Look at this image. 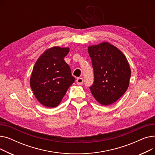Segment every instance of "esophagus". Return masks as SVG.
Wrapping results in <instances>:
<instances>
[{
	"mask_svg": "<svg viewBox=\"0 0 155 155\" xmlns=\"http://www.w3.org/2000/svg\"><path fill=\"white\" fill-rule=\"evenodd\" d=\"M76 81H77V84L78 85H82L83 84L84 80L82 78H78Z\"/></svg>",
	"mask_w": 155,
	"mask_h": 155,
	"instance_id": "1",
	"label": "esophagus"
}]
</instances>
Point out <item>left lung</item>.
Wrapping results in <instances>:
<instances>
[{
	"instance_id": "obj_1",
	"label": "left lung",
	"mask_w": 155,
	"mask_h": 155,
	"mask_svg": "<svg viewBox=\"0 0 155 155\" xmlns=\"http://www.w3.org/2000/svg\"><path fill=\"white\" fill-rule=\"evenodd\" d=\"M88 52L94 69L92 94L103 105L114 103L129 87L131 72L126 56L106 42L89 46Z\"/></svg>"
}]
</instances>
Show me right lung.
<instances>
[{
  "label": "right lung",
  "instance_id": "right-lung-1",
  "mask_svg": "<svg viewBox=\"0 0 155 155\" xmlns=\"http://www.w3.org/2000/svg\"><path fill=\"white\" fill-rule=\"evenodd\" d=\"M68 48L53 47L45 51L36 62L30 86L37 100L47 107H55L75 78L64 58Z\"/></svg>",
  "mask_w": 155,
  "mask_h": 155
}]
</instances>
